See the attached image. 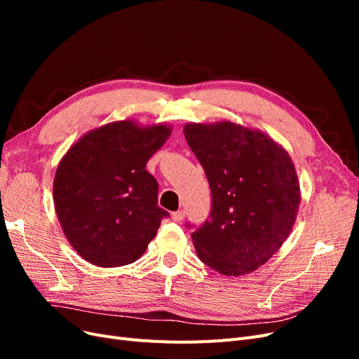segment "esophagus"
Segmentation results:
<instances>
[{"instance_id":"1","label":"esophagus","mask_w":359,"mask_h":359,"mask_svg":"<svg viewBox=\"0 0 359 359\" xmlns=\"http://www.w3.org/2000/svg\"><path fill=\"white\" fill-rule=\"evenodd\" d=\"M184 211H175V212H172V220L173 222H177V223H181L182 220H184Z\"/></svg>"}]
</instances>
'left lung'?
<instances>
[{
  "label": "left lung",
  "instance_id": "left-lung-1",
  "mask_svg": "<svg viewBox=\"0 0 359 359\" xmlns=\"http://www.w3.org/2000/svg\"><path fill=\"white\" fill-rule=\"evenodd\" d=\"M184 136L210 182L211 219L191 233L199 259L227 277L253 273L283 245L301 203L287 151L232 121L189 123Z\"/></svg>",
  "mask_w": 359,
  "mask_h": 359
}]
</instances>
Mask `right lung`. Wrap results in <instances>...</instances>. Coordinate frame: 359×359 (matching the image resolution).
Listing matches in <instances>:
<instances>
[{
    "label": "right lung",
    "instance_id": "right-lung-1",
    "mask_svg": "<svg viewBox=\"0 0 359 359\" xmlns=\"http://www.w3.org/2000/svg\"><path fill=\"white\" fill-rule=\"evenodd\" d=\"M172 126L114 121L85 133L58 163L53 205L70 245L95 266L128 265L145 253L163 217L147 161Z\"/></svg>",
    "mask_w": 359,
    "mask_h": 359
}]
</instances>
